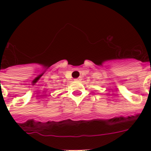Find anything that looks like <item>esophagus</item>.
<instances>
[{"label":"esophagus","instance_id":"34e87169","mask_svg":"<svg viewBox=\"0 0 151 151\" xmlns=\"http://www.w3.org/2000/svg\"><path fill=\"white\" fill-rule=\"evenodd\" d=\"M75 81H81V78H76Z\"/></svg>","mask_w":151,"mask_h":151}]
</instances>
